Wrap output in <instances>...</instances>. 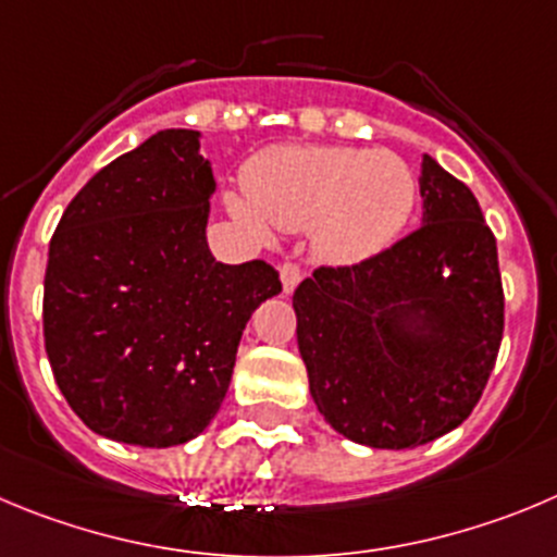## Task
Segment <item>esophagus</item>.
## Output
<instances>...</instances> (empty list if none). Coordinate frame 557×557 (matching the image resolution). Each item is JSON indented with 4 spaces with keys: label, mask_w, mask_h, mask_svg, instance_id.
<instances>
[{
    "label": "esophagus",
    "mask_w": 557,
    "mask_h": 557,
    "mask_svg": "<svg viewBox=\"0 0 557 557\" xmlns=\"http://www.w3.org/2000/svg\"><path fill=\"white\" fill-rule=\"evenodd\" d=\"M280 280H283V290L285 294H290V290L299 285V280H302V269L296 267L294 261H285L283 267H280Z\"/></svg>",
    "instance_id": "1"
}]
</instances>
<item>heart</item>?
Wrapping results in <instances>:
<instances>
[{"mask_svg": "<svg viewBox=\"0 0 557 557\" xmlns=\"http://www.w3.org/2000/svg\"><path fill=\"white\" fill-rule=\"evenodd\" d=\"M247 194L227 197V208L255 233L310 227L324 261L357 263L407 227L418 181L393 150L280 145L249 161Z\"/></svg>", "mask_w": 557, "mask_h": 557, "instance_id": "heart-1", "label": "heart"}]
</instances>
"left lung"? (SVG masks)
Here are the masks:
<instances>
[{
	"label": "left lung",
	"instance_id": "obj_1",
	"mask_svg": "<svg viewBox=\"0 0 557 557\" xmlns=\"http://www.w3.org/2000/svg\"><path fill=\"white\" fill-rule=\"evenodd\" d=\"M420 197L418 231L294 290L310 396L371 448H418L465 423L503 341L497 242L475 195L423 156Z\"/></svg>",
	"mask_w": 557,
	"mask_h": 557
}]
</instances>
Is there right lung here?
<instances>
[{"instance_id": "add662e5", "label": "right lung", "mask_w": 557, "mask_h": 557, "mask_svg": "<svg viewBox=\"0 0 557 557\" xmlns=\"http://www.w3.org/2000/svg\"><path fill=\"white\" fill-rule=\"evenodd\" d=\"M214 173L168 128L98 170L49 244L46 355L82 423L114 443H189L220 412L242 332L280 274L206 242Z\"/></svg>"}]
</instances>
